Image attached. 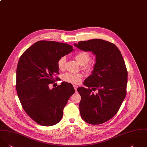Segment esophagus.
I'll return each instance as SVG.
<instances>
[{"mask_svg": "<svg viewBox=\"0 0 147 147\" xmlns=\"http://www.w3.org/2000/svg\"><path fill=\"white\" fill-rule=\"evenodd\" d=\"M73 87H74V88L76 92H77V89L78 88V86L77 85H73Z\"/></svg>", "mask_w": 147, "mask_h": 147, "instance_id": "1", "label": "esophagus"}]
</instances>
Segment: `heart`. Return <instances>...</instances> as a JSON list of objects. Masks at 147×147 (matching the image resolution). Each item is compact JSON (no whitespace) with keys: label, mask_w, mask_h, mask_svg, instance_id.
<instances>
[{"label":"heart","mask_w":147,"mask_h":147,"mask_svg":"<svg viewBox=\"0 0 147 147\" xmlns=\"http://www.w3.org/2000/svg\"><path fill=\"white\" fill-rule=\"evenodd\" d=\"M75 59L77 62L83 66L84 69L88 71H91L93 68L92 65L91 63H88L90 59V55L88 52L85 51H81L78 52L76 56ZM66 59L65 57H62L59 59L57 62V66L59 70H63L65 67ZM84 76L82 74H72V73H66L65 74L63 78V80L69 83L73 84H80Z\"/></svg>","instance_id":"1"}]
</instances>
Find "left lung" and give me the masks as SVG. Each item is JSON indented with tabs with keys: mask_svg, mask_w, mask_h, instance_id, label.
<instances>
[{
	"mask_svg": "<svg viewBox=\"0 0 147 147\" xmlns=\"http://www.w3.org/2000/svg\"><path fill=\"white\" fill-rule=\"evenodd\" d=\"M74 45L92 52L96 57L91 75L84 82L88 88H77L81 96V116L89 124H102L117 113L125 97L128 73L124 61L115 44L102 39L80 41ZM94 89L98 90L96 94L92 92Z\"/></svg>",
	"mask_w": 147,
	"mask_h": 147,
	"instance_id": "left-lung-1",
	"label": "left lung"
}]
</instances>
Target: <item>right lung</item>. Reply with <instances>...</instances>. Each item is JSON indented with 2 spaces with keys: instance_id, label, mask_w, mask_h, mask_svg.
I'll list each match as a JSON object with an SVG mask.
<instances>
[{
  "instance_id": "obj_1",
  "label": "right lung",
  "mask_w": 147,
  "mask_h": 147,
  "mask_svg": "<svg viewBox=\"0 0 147 147\" xmlns=\"http://www.w3.org/2000/svg\"><path fill=\"white\" fill-rule=\"evenodd\" d=\"M73 51V47L53 41H38L21 56L16 69V88L26 113L44 126L56 124L75 90L72 85L61 83L50 89L53 75L59 74V59ZM57 79V78H56Z\"/></svg>"
}]
</instances>
